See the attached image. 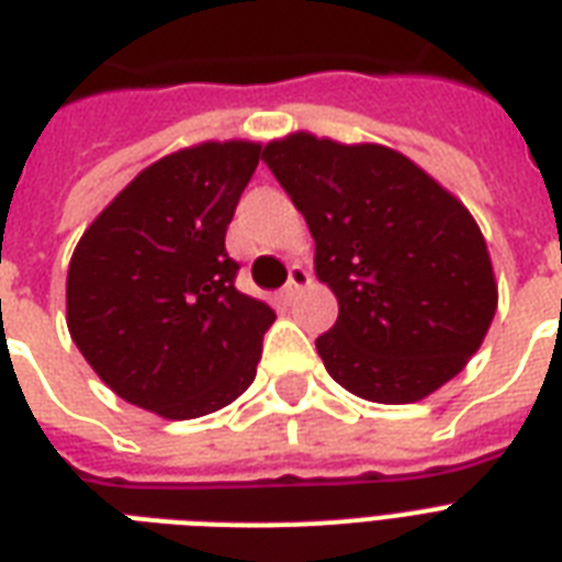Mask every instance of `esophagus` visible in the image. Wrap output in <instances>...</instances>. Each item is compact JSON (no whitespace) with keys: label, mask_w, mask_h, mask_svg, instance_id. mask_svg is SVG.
<instances>
[{"label":"esophagus","mask_w":562,"mask_h":562,"mask_svg":"<svg viewBox=\"0 0 562 562\" xmlns=\"http://www.w3.org/2000/svg\"><path fill=\"white\" fill-rule=\"evenodd\" d=\"M310 282H312L310 271H306V268H300V265H294V268L289 271V282H285V289H282L280 297L285 300V303H291V300L297 297V291L306 289Z\"/></svg>","instance_id":"1"}]
</instances>
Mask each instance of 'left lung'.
<instances>
[{
    "instance_id": "obj_1",
    "label": "left lung",
    "mask_w": 562,
    "mask_h": 562,
    "mask_svg": "<svg viewBox=\"0 0 562 562\" xmlns=\"http://www.w3.org/2000/svg\"><path fill=\"white\" fill-rule=\"evenodd\" d=\"M315 238V273L338 300L318 336L338 385L415 404L469 366L498 310L481 226L404 153L294 132L262 149Z\"/></svg>"
}]
</instances>
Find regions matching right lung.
<instances>
[{
	"mask_svg": "<svg viewBox=\"0 0 562 562\" xmlns=\"http://www.w3.org/2000/svg\"><path fill=\"white\" fill-rule=\"evenodd\" d=\"M259 153L252 140H203L158 158L76 244L67 329L128 404L186 422L252 383L277 315L235 289L224 241Z\"/></svg>",
	"mask_w": 562,
	"mask_h": 562,
	"instance_id": "obj_1",
	"label": "right lung"
}]
</instances>
